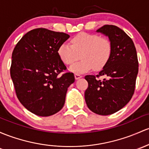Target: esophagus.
<instances>
[{
    "label": "esophagus",
    "mask_w": 149,
    "mask_h": 149,
    "mask_svg": "<svg viewBox=\"0 0 149 149\" xmlns=\"http://www.w3.org/2000/svg\"><path fill=\"white\" fill-rule=\"evenodd\" d=\"M74 77H75V79H79V78L82 77V76H81V74H77V73H75V74H74Z\"/></svg>",
    "instance_id": "obj_1"
}]
</instances>
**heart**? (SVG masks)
Here are the masks:
<instances>
[{
	"mask_svg": "<svg viewBox=\"0 0 149 149\" xmlns=\"http://www.w3.org/2000/svg\"><path fill=\"white\" fill-rule=\"evenodd\" d=\"M109 40L97 35L79 33L71 39V44L65 42L59 46L57 54L64 64L71 65L79 58L81 60L70 68L74 72H84L91 69L100 70L105 66L111 54Z\"/></svg>",
	"mask_w": 149,
	"mask_h": 149,
	"instance_id": "1",
	"label": "heart"
}]
</instances>
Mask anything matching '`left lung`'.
<instances>
[{
  "instance_id": "left-lung-1",
  "label": "left lung",
  "mask_w": 149,
  "mask_h": 149,
  "mask_svg": "<svg viewBox=\"0 0 149 149\" xmlns=\"http://www.w3.org/2000/svg\"><path fill=\"white\" fill-rule=\"evenodd\" d=\"M106 35L111 44V54L97 75H86L88 87L84 98L88 108L103 116L122 109L132 99L139 72V61L134 42L117 26L105 25L97 30ZM101 76L106 78L100 80Z\"/></svg>"
}]
</instances>
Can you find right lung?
I'll use <instances>...</instances> for the list:
<instances>
[{"label":"right lung","mask_w":149,"mask_h":149,"mask_svg":"<svg viewBox=\"0 0 149 149\" xmlns=\"http://www.w3.org/2000/svg\"><path fill=\"white\" fill-rule=\"evenodd\" d=\"M70 36L45 28L27 33L12 53L10 77L17 97L38 116L57 113L65 104L68 88L74 81L72 72L60 60L57 49Z\"/></svg>","instance_id":"add662e5"}]
</instances>
